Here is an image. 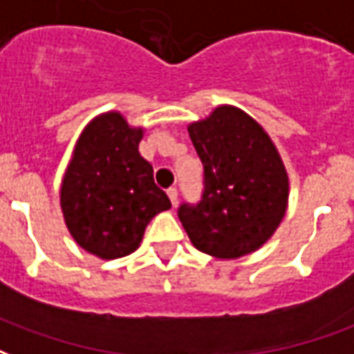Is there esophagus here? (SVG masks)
<instances>
[{
	"label": "esophagus",
	"instance_id": "obj_1",
	"mask_svg": "<svg viewBox=\"0 0 354 354\" xmlns=\"http://www.w3.org/2000/svg\"><path fill=\"white\" fill-rule=\"evenodd\" d=\"M167 193H169V198H170V203H172V206H176V203H178V189H176V187H170Z\"/></svg>",
	"mask_w": 354,
	"mask_h": 354
}]
</instances>
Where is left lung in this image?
I'll return each mask as SVG.
<instances>
[{
  "label": "left lung",
  "instance_id": "8db88e82",
  "mask_svg": "<svg viewBox=\"0 0 354 354\" xmlns=\"http://www.w3.org/2000/svg\"><path fill=\"white\" fill-rule=\"evenodd\" d=\"M204 167L197 204L184 203L178 217L193 245L217 259L257 251L281 223L289 176L266 131L243 111L221 104L187 127Z\"/></svg>",
  "mask_w": 354,
  "mask_h": 354
}]
</instances>
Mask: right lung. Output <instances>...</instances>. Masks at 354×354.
Returning a JSON list of instances; mask_svg holds the SVG:
<instances>
[{
    "instance_id": "1",
    "label": "right lung",
    "mask_w": 354,
    "mask_h": 354,
    "mask_svg": "<svg viewBox=\"0 0 354 354\" xmlns=\"http://www.w3.org/2000/svg\"><path fill=\"white\" fill-rule=\"evenodd\" d=\"M142 135L120 112L101 114L84 127L65 170V225L82 250L104 261L133 253L151 217L170 208L151 165L138 153Z\"/></svg>"
}]
</instances>
